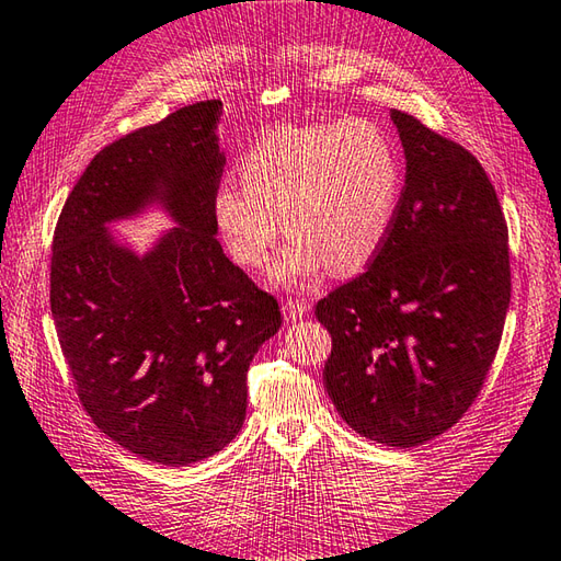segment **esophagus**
Masks as SVG:
<instances>
[{
    "instance_id": "esophagus-1",
    "label": "esophagus",
    "mask_w": 561,
    "mask_h": 561,
    "mask_svg": "<svg viewBox=\"0 0 561 561\" xmlns=\"http://www.w3.org/2000/svg\"><path fill=\"white\" fill-rule=\"evenodd\" d=\"M282 311H284V318L294 323V321H299L301 316L309 313V304H306L304 299H287L282 306Z\"/></svg>"
}]
</instances>
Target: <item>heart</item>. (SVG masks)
Segmentation results:
<instances>
[{
  "instance_id": "obj_1",
  "label": "heart",
  "mask_w": 561,
  "mask_h": 561,
  "mask_svg": "<svg viewBox=\"0 0 561 561\" xmlns=\"http://www.w3.org/2000/svg\"><path fill=\"white\" fill-rule=\"evenodd\" d=\"M240 184L221 182L211 218L228 255L260 270L284 230L272 277L301 282L328 267L357 272L371 262L397 221L403 170L391 138L371 121L272 126L238 162Z\"/></svg>"
}]
</instances>
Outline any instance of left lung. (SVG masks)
I'll list each match as a JSON object with an SVG mask.
<instances>
[{"mask_svg": "<svg viewBox=\"0 0 561 561\" xmlns=\"http://www.w3.org/2000/svg\"><path fill=\"white\" fill-rule=\"evenodd\" d=\"M405 156L397 221L367 272L316 304L323 383L362 437L415 447L484 387L511 304L508 226L479 160L393 108Z\"/></svg>", "mask_w": 561, "mask_h": 561, "instance_id": "1", "label": "left lung"}]
</instances>
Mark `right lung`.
Segmentation results:
<instances>
[{
    "label": "right lung",
    "mask_w": 561,
    "mask_h": 561,
    "mask_svg": "<svg viewBox=\"0 0 561 561\" xmlns=\"http://www.w3.org/2000/svg\"><path fill=\"white\" fill-rule=\"evenodd\" d=\"M221 108L190 104L99 150L53 236L50 311L77 397L106 437L168 467L233 440L250 362L282 325L277 299L216 238ZM152 201L179 226L136 256L105 224Z\"/></svg>",
    "instance_id": "right-lung-1"
}]
</instances>
